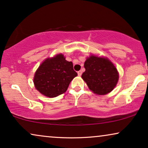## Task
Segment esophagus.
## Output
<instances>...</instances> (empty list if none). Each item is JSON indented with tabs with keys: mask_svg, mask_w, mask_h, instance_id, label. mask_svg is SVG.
Segmentation results:
<instances>
[{
	"mask_svg": "<svg viewBox=\"0 0 148 148\" xmlns=\"http://www.w3.org/2000/svg\"><path fill=\"white\" fill-rule=\"evenodd\" d=\"M77 74H78L79 76L82 75V71H79L77 72Z\"/></svg>",
	"mask_w": 148,
	"mask_h": 148,
	"instance_id": "1",
	"label": "esophagus"
}]
</instances>
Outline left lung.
Wrapping results in <instances>:
<instances>
[{"label": "left lung", "mask_w": 148, "mask_h": 148, "mask_svg": "<svg viewBox=\"0 0 148 148\" xmlns=\"http://www.w3.org/2000/svg\"><path fill=\"white\" fill-rule=\"evenodd\" d=\"M84 67L86 71L82 77L95 94H106L116 86L119 73L114 64L107 58L91 56L85 62Z\"/></svg>", "instance_id": "left-lung-1"}]
</instances>
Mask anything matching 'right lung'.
I'll return each mask as SVG.
<instances>
[{
	"instance_id": "right-lung-1",
	"label": "right lung",
	"mask_w": 148,
	"mask_h": 148,
	"mask_svg": "<svg viewBox=\"0 0 148 148\" xmlns=\"http://www.w3.org/2000/svg\"><path fill=\"white\" fill-rule=\"evenodd\" d=\"M77 75L72 62L66 60L60 54L42 62L36 71L34 83L41 94L54 98L65 92L70 82Z\"/></svg>"
}]
</instances>
